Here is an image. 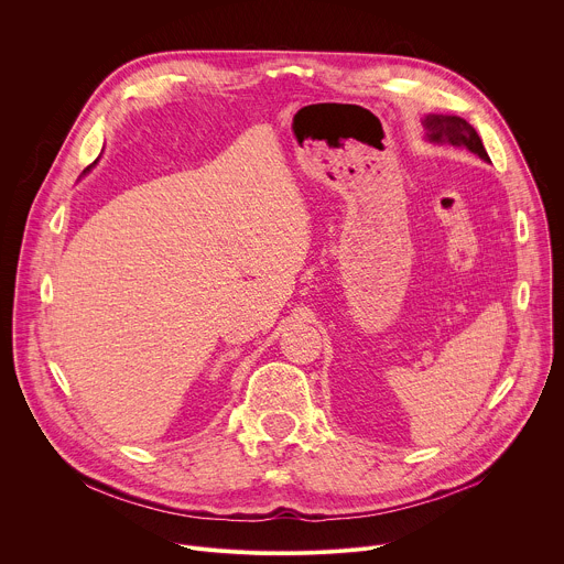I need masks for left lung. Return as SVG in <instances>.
Returning <instances> with one entry per match:
<instances>
[{"label": "left lung", "mask_w": 564, "mask_h": 564, "mask_svg": "<svg viewBox=\"0 0 564 564\" xmlns=\"http://www.w3.org/2000/svg\"><path fill=\"white\" fill-rule=\"evenodd\" d=\"M423 128H425V137L430 141H434V143H452V145H458V148H467L474 154H478L480 159L489 161V154H487L478 132L465 119L449 117V115H427L423 119Z\"/></svg>", "instance_id": "1"}]
</instances>
